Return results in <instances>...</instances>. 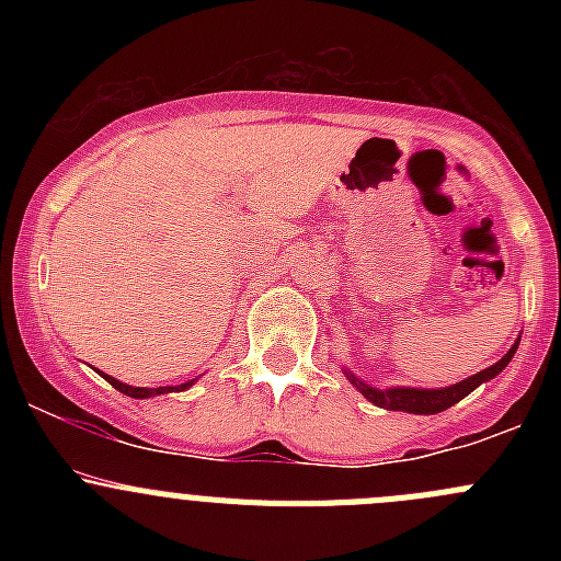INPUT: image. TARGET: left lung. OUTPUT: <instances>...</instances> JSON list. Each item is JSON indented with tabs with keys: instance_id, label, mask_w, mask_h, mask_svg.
Wrapping results in <instances>:
<instances>
[{
	"instance_id": "left-lung-1",
	"label": "left lung",
	"mask_w": 561,
	"mask_h": 561,
	"mask_svg": "<svg viewBox=\"0 0 561 561\" xmlns=\"http://www.w3.org/2000/svg\"><path fill=\"white\" fill-rule=\"evenodd\" d=\"M516 350H518V342L513 344V347L507 350V353L502 355L494 366L478 371V375H472L469 380H461V382H456V386L439 388V390H423V388L377 390V388L366 386V382L355 380L353 375H347V377H350V382H353V386L371 401V404L386 407V410H396V412H412V415H434V412H443V410H448V407L458 404V401H461L463 396L472 393L480 382H485V380H491V377L500 375V371L511 364V358L516 355Z\"/></svg>"
}]
</instances>
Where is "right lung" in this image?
I'll list each match as a JSON object with an SVG mask.
<instances>
[{
  "label": "right lung",
  "mask_w": 561,
  "mask_h": 561,
  "mask_svg": "<svg viewBox=\"0 0 561 561\" xmlns=\"http://www.w3.org/2000/svg\"><path fill=\"white\" fill-rule=\"evenodd\" d=\"M105 380L111 382V386L116 388V390H122L124 396H133V399H149V396H157V393H168V390H173V388H133V386H127V382H118V380H113V377H107V375H105ZM192 382H195V380L184 382V386H175V388H179V390H184V388H190Z\"/></svg>",
  "instance_id": "add662e5"
}]
</instances>
